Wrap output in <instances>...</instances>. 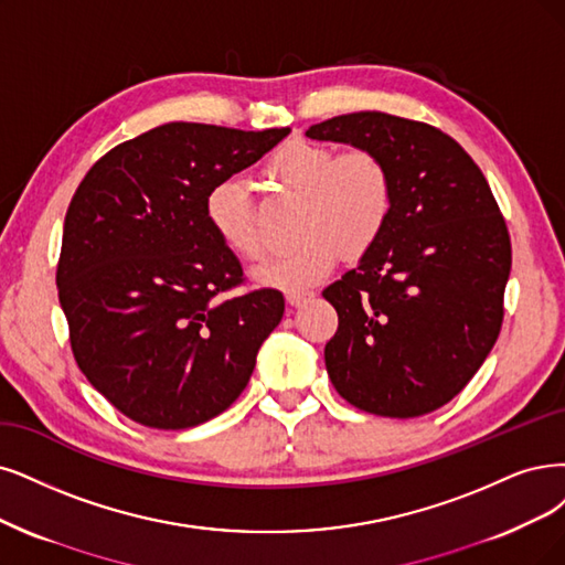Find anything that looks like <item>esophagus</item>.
Listing matches in <instances>:
<instances>
[{
	"mask_svg": "<svg viewBox=\"0 0 565 565\" xmlns=\"http://www.w3.org/2000/svg\"><path fill=\"white\" fill-rule=\"evenodd\" d=\"M311 296H315V294H311V290H288V294H286V302H288L290 307H300V305L307 302Z\"/></svg>",
	"mask_w": 565,
	"mask_h": 565,
	"instance_id": "obj_1",
	"label": "esophagus"
}]
</instances>
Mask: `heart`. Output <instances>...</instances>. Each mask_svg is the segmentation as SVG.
<instances>
[{
	"label": "heart",
	"mask_w": 565,
	"mask_h": 565,
	"mask_svg": "<svg viewBox=\"0 0 565 565\" xmlns=\"http://www.w3.org/2000/svg\"><path fill=\"white\" fill-rule=\"evenodd\" d=\"M265 172L284 191L302 200L298 237L302 242L254 267L256 284L302 290L335 267L340 248L356 258L380 239L393 209L388 164L372 151L338 156L323 143L294 139L271 153ZM204 216L221 244L235 256L254 260L260 239L244 181L223 179L209 188Z\"/></svg>",
	"instance_id": "1"
}]
</instances>
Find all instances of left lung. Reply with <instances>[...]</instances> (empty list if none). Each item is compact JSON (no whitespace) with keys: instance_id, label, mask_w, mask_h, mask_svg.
I'll use <instances>...</instances> for the list:
<instances>
[{"instance_id":"left-lung-1","label":"left lung","mask_w":565,"mask_h":565,"mask_svg":"<svg viewBox=\"0 0 565 565\" xmlns=\"http://www.w3.org/2000/svg\"><path fill=\"white\" fill-rule=\"evenodd\" d=\"M305 135L377 153L393 177L380 239L323 290L340 317L323 351L332 386L391 419L447 405L498 340L512 267L482 170L433 125L382 111L335 116Z\"/></svg>"}]
</instances>
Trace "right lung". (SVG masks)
Masks as SVG:
<instances>
[{"label": "right lung", "instance_id": "1", "mask_svg": "<svg viewBox=\"0 0 565 565\" xmlns=\"http://www.w3.org/2000/svg\"><path fill=\"white\" fill-rule=\"evenodd\" d=\"M288 132L164 122L102 156L76 188L57 296L81 372L132 422L193 428L246 388L284 296L233 294L242 265L214 235L204 198Z\"/></svg>", "mask_w": 565, "mask_h": 565}]
</instances>
